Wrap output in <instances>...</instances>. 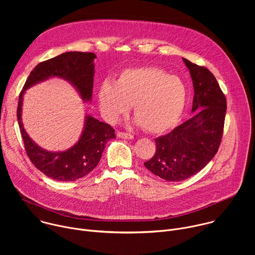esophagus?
Masks as SVG:
<instances>
[{"label": "esophagus", "instance_id": "1", "mask_svg": "<svg viewBox=\"0 0 255 255\" xmlns=\"http://www.w3.org/2000/svg\"><path fill=\"white\" fill-rule=\"evenodd\" d=\"M117 136L119 138H123V139H133V135L130 133H126V132H118Z\"/></svg>", "mask_w": 255, "mask_h": 255}]
</instances>
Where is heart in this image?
<instances>
[{
	"label": "heart",
	"mask_w": 255,
	"mask_h": 255,
	"mask_svg": "<svg viewBox=\"0 0 255 255\" xmlns=\"http://www.w3.org/2000/svg\"><path fill=\"white\" fill-rule=\"evenodd\" d=\"M188 100V90L178 77L168 76L154 66L129 68L121 72L115 85L104 82L98 93L103 115L111 122L133 114L143 130L160 134L179 121Z\"/></svg>",
	"instance_id": "b5f03b06"
}]
</instances>
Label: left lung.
<instances>
[{"mask_svg": "<svg viewBox=\"0 0 255 255\" xmlns=\"http://www.w3.org/2000/svg\"><path fill=\"white\" fill-rule=\"evenodd\" d=\"M193 80V117L155 139L156 151L145 167L167 181L196 174L215 156L221 144L227 102L216 78L205 66L183 58Z\"/></svg>", "mask_w": 255, "mask_h": 255, "instance_id": "left-lung-1", "label": "left lung"}]
</instances>
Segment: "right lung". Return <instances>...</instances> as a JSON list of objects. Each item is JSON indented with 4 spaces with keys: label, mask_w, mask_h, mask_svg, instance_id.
Instances as JSON below:
<instances>
[{
    "label": "right lung",
    "mask_w": 255,
    "mask_h": 255,
    "mask_svg": "<svg viewBox=\"0 0 255 255\" xmlns=\"http://www.w3.org/2000/svg\"><path fill=\"white\" fill-rule=\"evenodd\" d=\"M96 54L93 52L70 51L42 61L36 65L19 96L17 119L26 153L31 162L46 176L59 181H72L91 172L99 163L107 142L115 138L111 125L86 116L85 127L79 141L65 151L50 152L40 148L26 133L22 119L24 92L39 82L51 77L64 79L74 86L84 101H91L93 95Z\"/></svg>",
    "instance_id": "right-lung-1"
}]
</instances>
